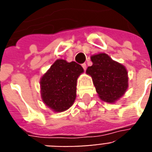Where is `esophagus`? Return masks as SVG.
<instances>
[{
	"label": "esophagus",
	"instance_id": "obj_1",
	"mask_svg": "<svg viewBox=\"0 0 152 152\" xmlns=\"http://www.w3.org/2000/svg\"><path fill=\"white\" fill-rule=\"evenodd\" d=\"M82 68H83V69H84L85 70H86V63H83V64H82Z\"/></svg>",
	"mask_w": 152,
	"mask_h": 152
}]
</instances>
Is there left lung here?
<instances>
[{"instance_id":"1","label":"left lung","mask_w":152,"mask_h":152,"mask_svg":"<svg viewBox=\"0 0 152 152\" xmlns=\"http://www.w3.org/2000/svg\"><path fill=\"white\" fill-rule=\"evenodd\" d=\"M93 65L86 73L92 77L100 98L113 103L121 97L128 88V72L124 66L102 53L91 57Z\"/></svg>"}]
</instances>
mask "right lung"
<instances>
[{"instance_id":"1","label":"right lung","mask_w":152,"mask_h":152,"mask_svg":"<svg viewBox=\"0 0 152 152\" xmlns=\"http://www.w3.org/2000/svg\"><path fill=\"white\" fill-rule=\"evenodd\" d=\"M83 72L82 66L63 59L55 61L40 81L43 102L55 112H63L76 98L77 79Z\"/></svg>"}]
</instances>
